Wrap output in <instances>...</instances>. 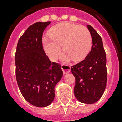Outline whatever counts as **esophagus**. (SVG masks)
<instances>
[{"mask_svg":"<svg viewBox=\"0 0 122 122\" xmlns=\"http://www.w3.org/2000/svg\"><path fill=\"white\" fill-rule=\"evenodd\" d=\"M61 68H62V70H63L64 74H67V73L70 72L71 67L69 65L63 64L61 65Z\"/></svg>","mask_w":122,"mask_h":122,"instance_id":"1","label":"esophagus"}]
</instances>
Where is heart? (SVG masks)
<instances>
[{
	"label": "heart",
	"mask_w": 122,
	"mask_h": 122,
	"mask_svg": "<svg viewBox=\"0 0 122 122\" xmlns=\"http://www.w3.org/2000/svg\"><path fill=\"white\" fill-rule=\"evenodd\" d=\"M50 38L44 37L43 46L51 60H56L61 53V46L66 52L63 59L74 61L83 59L91 51L92 39L87 28L76 24L63 22L56 25L49 31Z\"/></svg>",
	"instance_id": "b5f03b06"
}]
</instances>
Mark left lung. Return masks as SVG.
I'll list each match as a JSON object with an SVG mask.
<instances>
[{
    "mask_svg": "<svg viewBox=\"0 0 122 122\" xmlns=\"http://www.w3.org/2000/svg\"><path fill=\"white\" fill-rule=\"evenodd\" d=\"M87 28L92 39V49L84 60L71 66V71L75 78V97L82 103L93 104L106 88V57L101 37L91 25Z\"/></svg>",
    "mask_w": 122,
    "mask_h": 122,
    "instance_id": "8db88e82",
    "label": "left lung"
}]
</instances>
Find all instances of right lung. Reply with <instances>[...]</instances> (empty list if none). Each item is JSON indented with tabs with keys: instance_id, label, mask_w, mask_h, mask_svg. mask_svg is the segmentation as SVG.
Segmentation results:
<instances>
[{
	"instance_id": "obj_1",
	"label": "right lung",
	"mask_w": 122,
	"mask_h": 122,
	"mask_svg": "<svg viewBox=\"0 0 122 122\" xmlns=\"http://www.w3.org/2000/svg\"><path fill=\"white\" fill-rule=\"evenodd\" d=\"M51 22H37L28 28L18 42L15 54L17 83L23 97L33 106L46 107L55 97L63 76L61 65L51 63L42 46V35Z\"/></svg>"
}]
</instances>
